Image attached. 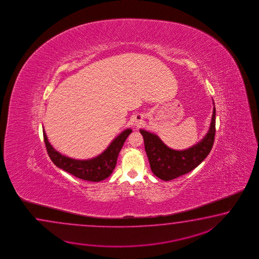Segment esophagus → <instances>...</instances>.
I'll list each match as a JSON object with an SVG mask.
<instances>
[{
  "label": "esophagus",
  "mask_w": 259,
  "mask_h": 259,
  "mask_svg": "<svg viewBox=\"0 0 259 259\" xmlns=\"http://www.w3.org/2000/svg\"><path fill=\"white\" fill-rule=\"evenodd\" d=\"M143 118L142 116H136L134 118H133V124H134V126H136V127H140L141 125H143Z\"/></svg>",
  "instance_id": "1"
}]
</instances>
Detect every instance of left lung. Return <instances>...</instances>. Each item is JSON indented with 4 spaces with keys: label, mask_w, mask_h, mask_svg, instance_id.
<instances>
[{
    "label": "left lung",
    "mask_w": 259,
    "mask_h": 259,
    "mask_svg": "<svg viewBox=\"0 0 259 259\" xmlns=\"http://www.w3.org/2000/svg\"><path fill=\"white\" fill-rule=\"evenodd\" d=\"M213 105V115L208 132L200 142L188 149L169 148L156 134L145 130H140L152 172L160 180L167 182L187 174L198 166L209 154L214 144L215 133L214 101Z\"/></svg>",
    "instance_id": "1"
}]
</instances>
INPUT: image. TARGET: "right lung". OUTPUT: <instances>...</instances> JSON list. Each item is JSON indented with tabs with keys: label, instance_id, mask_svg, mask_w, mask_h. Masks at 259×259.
<instances>
[{
	"label": "right lung",
	"instance_id": "1",
	"mask_svg": "<svg viewBox=\"0 0 259 259\" xmlns=\"http://www.w3.org/2000/svg\"><path fill=\"white\" fill-rule=\"evenodd\" d=\"M132 132V128L123 131L103 153L90 159H75L60 154L49 143L44 128V138L50 158L57 167L84 181L98 182L104 181L112 174L116 167V160L122 146Z\"/></svg>",
	"mask_w": 259,
	"mask_h": 259
}]
</instances>
